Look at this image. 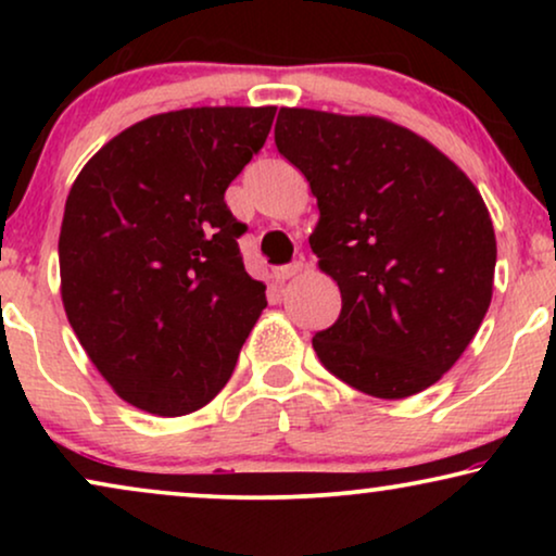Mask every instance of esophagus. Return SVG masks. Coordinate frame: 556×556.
Returning <instances> with one entry per match:
<instances>
[{
    "label": "esophagus",
    "instance_id": "34e87169",
    "mask_svg": "<svg viewBox=\"0 0 556 556\" xmlns=\"http://www.w3.org/2000/svg\"><path fill=\"white\" fill-rule=\"evenodd\" d=\"M301 270H303V263H301V261H295V263H291V265H280V268L273 270V278H276L278 283H283V280L293 278V276H299Z\"/></svg>",
    "mask_w": 556,
    "mask_h": 556
}]
</instances>
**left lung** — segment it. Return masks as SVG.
Returning <instances> with one entry per match:
<instances>
[{
    "label": "left lung",
    "instance_id": "obj_1",
    "mask_svg": "<svg viewBox=\"0 0 556 556\" xmlns=\"http://www.w3.org/2000/svg\"><path fill=\"white\" fill-rule=\"evenodd\" d=\"M276 147L316 197L308 242L341 291L337 324L314 337L318 359L379 400L428 390L491 306L496 235L481 192L379 116L280 109Z\"/></svg>",
    "mask_w": 556,
    "mask_h": 556
}]
</instances>
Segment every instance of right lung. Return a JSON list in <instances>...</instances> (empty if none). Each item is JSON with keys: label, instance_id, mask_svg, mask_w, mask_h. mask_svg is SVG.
I'll use <instances>...</instances> for the list:
<instances>
[{"label": "right lung", "instance_id": "obj_1", "mask_svg": "<svg viewBox=\"0 0 556 556\" xmlns=\"http://www.w3.org/2000/svg\"><path fill=\"white\" fill-rule=\"evenodd\" d=\"M273 118L276 105L159 113L113 136L73 181L58 242L67 321L143 413L179 417L215 400L268 306L225 189Z\"/></svg>", "mask_w": 556, "mask_h": 556}]
</instances>
